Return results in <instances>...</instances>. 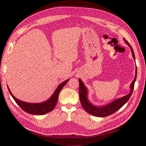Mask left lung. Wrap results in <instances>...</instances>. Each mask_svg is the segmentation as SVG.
<instances>
[{"label": "left lung", "instance_id": "1", "mask_svg": "<svg viewBox=\"0 0 146 146\" xmlns=\"http://www.w3.org/2000/svg\"><path fill=\"white\" fill-rule=\"evenodd\" d=\"M123 40H124L127 44L130 47L131 51L132 56H133V59L135 60V57L133 48H132L131 46L129 44V42L125 40V38H123ZM136 75L137 68H136L135 76L133 80L132 81L130 85V92L129 94L114 100L112 101L111 102L107 104V105L102 106L94 105L90 102L88 98V91L87 88L85 86V84H84V83L82 82L81 79L79 78V96H80V100L83 108L87 113L91 114V115L98 117H106L114 113L116 111H117L118 110L120 109L122 107H123V106L127 102L128 100H129L133 91L135 83L136 78Z\"/></svg>", "mask_w": 146, "mask_h": 146}]
</instances>
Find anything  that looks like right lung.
Listing matches in <instances>:
<instances>
[{"instance_id":"obj_1","label":"right lung","mask_w":146,"mask_h":146,"mask_svg":"<svg viewBox=\"0 0 146 146\" xmlns=\"http://www.w3.org/2000/svg\"><path fill=\"white\" fill-rule=\"evenodd\" d=\"M69 80V79H68V80H66L60 83L49 99L40 103H29L20 100L16 98L13 95L8 87V89L13 99L15 100L17 104L24 111L32 114H35V115H42V114H46L52 111V110L55 108L56 104L57 103V101H58V96L61 90H62V88L64 87V86L68 83Z\"/></svg>"}]
</instances>
